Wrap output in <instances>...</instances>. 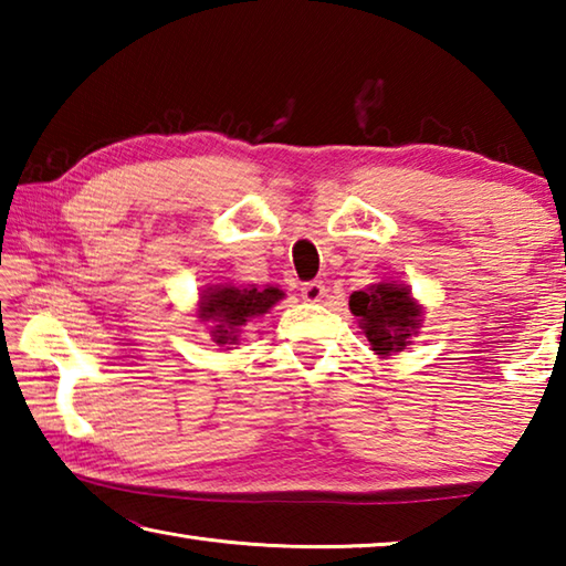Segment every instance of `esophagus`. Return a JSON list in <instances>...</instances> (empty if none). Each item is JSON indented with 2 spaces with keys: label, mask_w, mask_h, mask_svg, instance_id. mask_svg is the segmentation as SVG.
<instances>
[{
  "label": "esophagus",
  "mask_w": 566,
  "mask_h": 566,
  "mask_svg": "<svg viewBox=\"0 0 566 566\" xmlns=\"http://www.w3.org/2000/svg\"><path fill=\"white\" fill-rule=\"evenodd\" d=\"M324 294H327V286H324V282H319V280L306 282L302 286V300L304 302H322Z\"/></svg>",
  "instance_id": "obj_1"
}]
</instances>
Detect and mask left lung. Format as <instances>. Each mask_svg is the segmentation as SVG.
Masks as SVG:
<instances>
[{
  "label": "left lung",
  "mask_w": 566,
  "mask_h": 566,
  "mask_svg": "<svg viewBox=\"0 0 566 566\" xmlns=\"http://www.w3.org/2000/svg\"><path fill=\"white\" fill-rule=\"evenodd\" d=\"M349 310L379 357L401 352L421 324V306L405 284L379 282L349 296Z\"/></svg>",
  "instance_id": "1"
}]
</instances>
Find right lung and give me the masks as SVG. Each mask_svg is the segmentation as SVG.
<instances>
[{
	"label": "right lung",
	"instance_id": "1",
	"mask_svg": "<svg viewBox=\"0 0 566 566\" xmlns=\"http://www.w3.org/2000/svg\"><path fill=\"white\" fill-rule=\"evenodd\" d=\"M284 292L280 286H232L219 284L209 286L199 300L197 317L209 324V334H212L214 344L224 347V344H234L237 334L242 324L252 317L266 314L272 306L280 302Z\"/></svg>",
	"mask_w": 566,
	"mask_h": 566
}]
</instances>
